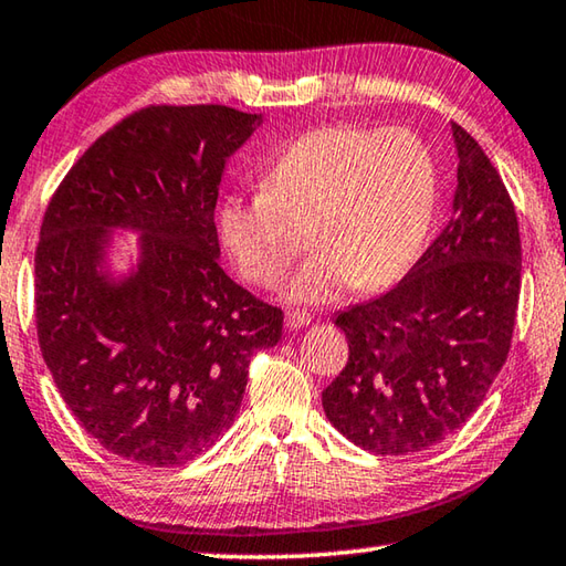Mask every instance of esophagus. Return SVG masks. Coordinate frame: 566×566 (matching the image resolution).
<instances>
[{"label": "esophagus", "instance_id": "1", "mask_svg": "<svg viewBox=\"0 0 566 566\" xmlns=\"http://www.w3.org/2000/svg\"><path fill=\"white\" fill-rule=\"evenodd\" d=\"M311 315L305 311H289L285 313V328L289 331H301V328H308L311 325Z\"/></svg>", "mask_w": 566, "mask_h": 566}]
</instances>
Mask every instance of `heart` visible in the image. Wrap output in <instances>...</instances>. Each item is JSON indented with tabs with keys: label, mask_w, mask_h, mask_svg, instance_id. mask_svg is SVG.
Segmentation results:
<instances>
[{
	"label": "heart",
	"mask_w": 566,
	"mask_h": 566,
	"mask_svg": "<svg viewBox=\"0 0 566 566\" xmlns=\"http://www.w3.org/2000/svg\"><path fill=\"white\" fill-rule=\"evenodd\" d=\"M438 198V161L420 134L335 124L285 146L261 193L228 198L218 233L238 273L265 291L283 283L308 233L315 255L291 281L289 298L328 303L348 285L378 291L408 273Z\"/></svg>",
	"instance_id": "1"
}]
</instances>
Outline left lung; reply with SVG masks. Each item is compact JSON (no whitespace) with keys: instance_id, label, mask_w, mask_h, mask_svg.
Wrapping results in <instances>:
<instances>
[{"instance_id":"1","label":"left lung","mask_w":566,"mask_h":566,"mask_svg":"<svg viewBox=\"0 0 566 566\" xmlns=\"http://www.w3.org/2000/svg\"><path fill=\"white\" fill-rule=\"evenodd\" d=\"M452 216L408 275L338 313L348 365L323 390L333 428L375 454L450 438L507 360L522 283L514 203L480 144L452 124Z\"/></svg>"}]
</instances>
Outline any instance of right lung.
I'll use <instances>...</instances> for the list:
<instances>
[{
	"instance_id": "obj_1",
	"label": "right lung",
	"mask_w": 566,
	"mask_h": 566,
	"mask_svg": "<svg viewBox=\"0 0 566 566\" xmlns=\"http://www.w3.org/2000/svg\"><path fill=\"white\" fill-rule=\"evenodd\" d=\"M261 114L221 104L146 106L86 148L59 184L34 258L36 335L69 410L144 468H176L221 438L248 365L273 348L283 311L218 265L226 161ZM136 230L139 261L114 279L107 235Z\"/></svg>"
}]
</instances>
